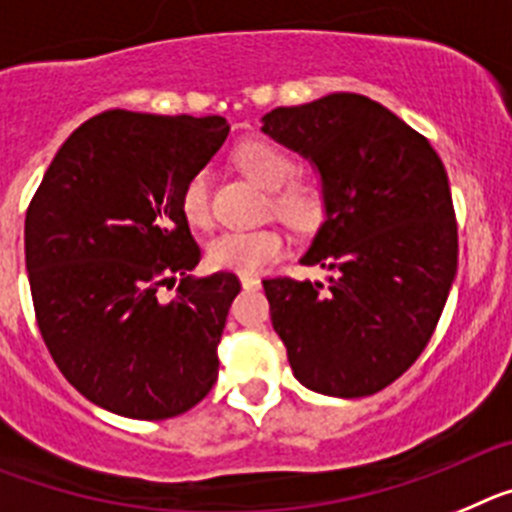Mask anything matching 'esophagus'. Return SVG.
I'll return each instance as SVG.
<instances>
[{
	"mask_svg": "<svg viewBox=\"0 0 512 512\" xmlns=\"http://www.w3.org/2000/svg\"><path fill=\"white\" fill-rule=\"evenodd\" d=\"M239 281H242L244 288H260V278L257 275H242Z\"/></svg>",
	"mask_w": 512,
	"mask_h": 512,
	"instance_id": "esophagus-1",
	"label": "esophagus"
}]
</instances>
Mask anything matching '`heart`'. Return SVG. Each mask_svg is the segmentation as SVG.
<instances>
[{"label": "heart", "instance_id": "b5f03b06", "mask_svg": "<svg viewBox=\"0 0 512 512\" xmlns=\"http://www.w3.org/2000/svg\"><path fill=\"white\" fill-rule=\"evenodd\" d=\"M234 162L247 177L273 190V211L288 226L309 231L322 224L327 198L317 180L299 175V162L291 151L265 139H250L237 146ZM180 211L190 226L208 229L213 221L211 177L206 170L195 172L180 195ZM286 250V239L273 226L262 229H229L208 242L206 257L213 268L234 273H255L275 262Z\"/></svg>", "mask_w": 512, "mask_h": 512}]
</instances>
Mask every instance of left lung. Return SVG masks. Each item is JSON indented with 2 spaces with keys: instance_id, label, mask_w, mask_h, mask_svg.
<instances>
[{
  "instance_id": "1",
  "label": "left lung",
  "mask_w": 512,
  "mask_h": 512,
  "mask_svg": "<svg viewBox=\"0 0 512 512\" xmlns=\"http://www.w3.org/2000/svg\"><path fill=\"white\" fill-rule=\"evenodd\" d=\"M262 131L322 175L327 219L304 265L327 283L265 278L293 376L330 397H368L420 358L459 265L448 175L430 141L353 92L275 108Z\"/></svg>"
}]
</instances>
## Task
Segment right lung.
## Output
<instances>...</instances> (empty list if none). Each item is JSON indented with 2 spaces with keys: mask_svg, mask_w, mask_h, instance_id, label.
I'll return each mask as SVG.
<instances>
[{
  "mask_svg": "<svg viewBox=\"0 0 512 512\" xmlns=\"http://www.w3.org/2000/svg\"><path fill=\"white\" fill-rule=\"evenodd\" d=\"M219 115L108 110L71 133L25 216L35 322L79 394L115 415L167 420L219 379L226 314L242 283L201 262L180 211L185 182L221 149ZM181 286L172 300L158 288Z\"/></svg>",
  "mask_w": 512,
  "mask_h": 512,
  "instance_id": "add662e5",
  "label": "right lung"
}]
</instances>
